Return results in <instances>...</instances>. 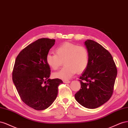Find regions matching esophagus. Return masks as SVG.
Wrapping results in <instances>:
<instances>
[{
	"instance_id": "34e87169",
	"label": "esophagus",
	"mask_w": 128,
	"mask_h": 128,
	"mask_svg": "<svg viewBox=\"0 0 128 128\" xmlns=\"http://www.w3.org/2000/svg\"><path fill=\"white\" fill-rule=\"evenodd\" d=\"M63 82L64 83L68 84V83H70V81H69V80H63Z\"/></svg>"
}]
</instances>
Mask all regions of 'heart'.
I'll return each mask as SVG.
<instances>
[{
	"label": "heart",
	"mask_w": 128,
	"mask_h": 128,
	"mask_svg": "<svg viewBox=\"0 0 128 128\" xmlns=\"http://www.w3.org/2000/svg\"><path fill=\"white\" fill-rule=\"evenodd\" d=\"M56 54H48L46 62L53 70H57L63 63L65 66L54 73V78L62 79L70 78L76 72L80 74L88 67L89 52L85 47L70 42H64L56 49Z\"/></svg>",
	"instance_id": "b5f03b06"
}]
</instances>
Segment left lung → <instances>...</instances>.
Returning <instances> with one entry per match:
<instances>
[{
  "mask_svg": "<svg viewBox=\"0 0 128 128\" xmlns=\"http://www.w3.org/2000/svg\"><path fill=\"white\" fill-rule=\"evenodd\" d=\"M85 45L89 52V64L80 76L81 89L74 96L82 106L94 109L111 98L118 70L112 54L99 43L87 40Z\"/></svg>",
  "mask_w": 128,
  "mask_h": 128,
  "instance_id": "1",
  "label": "left lung"
}]
</instances>
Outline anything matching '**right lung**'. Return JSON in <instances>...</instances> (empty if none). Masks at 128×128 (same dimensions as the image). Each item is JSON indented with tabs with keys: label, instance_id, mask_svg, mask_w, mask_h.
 <instances>
[{
	"label": "right lung",
	"instance_id": "add662e5",
	"mask_svg": "<svg viewBox=\"0 0 128 128\" xmlns=\"http://www.w3.org/2000/svg\"><path fill=\"white\" fill-rule=\"evenodd\" d=\"M54 42V39H38L21 51L14 63L12 79L18 94L35 110L48 108L57 98L58 86L63 82L49 78L51 71L46 56Z\"/></svg>",
	"mask_w": 128,
	"mask_h": 128
}]
</instances>
